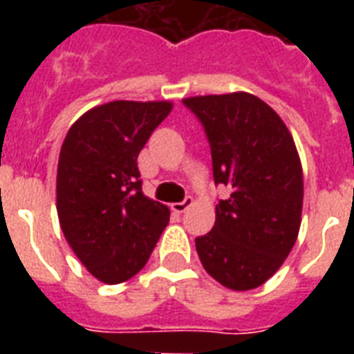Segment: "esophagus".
Here are the masks:
<instances>
[{
    "instance_id": "1",
    "label": "esophagus",
    "mask_w": 354,
    "mask_h": 354,
    "mask_svg": "<svg viewBox=\"0 0 354 354\" xmlns=\"http://www.w3.org/2000/svg\"><path fill=\"white\" fill-rule=\"evenodd\" d=\"M191 205H193V198H191V196H185L183 202H174V204L171 205V209L174 211V213H183V211L187 209V207H191Z\"/></svg>"
}]
</instances>
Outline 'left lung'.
<instances>
[{"label":"left lung","mask_w":354,"mask_h":354,"mask_svg":"<svg viewBox=\"0 0 354 354\" xmlns=\"http://www.w3.org/2000/svg\"><path fill=\"white\" fill-rule=\"evenodd\" d=\"M205 130L215 183L230 198L216 204L215 226L196 236L205 272L232 290L272 277L301 226L303 171L283 119L259 97L236 91L183 99Z\"/></svg>","instance_id":"1"}]
</instances>
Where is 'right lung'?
<instances>
[{"mask_svg": "<svg viewBox=\"0 0 354 354\" xmlns=\"http://www.w3.org/2000/svg\"><path fill=\"white\" fill-rule=\"evenodd\" d=\"M169 101H113L69 128L57 171V211L66 241L106 285L138 274L171 211L141 191L138 156L171 113Z\"/></svg>", "mask_w": 354, "mask_h": 354, "instance_id": "obj_1", "label": "right lung"}]
</instances>
